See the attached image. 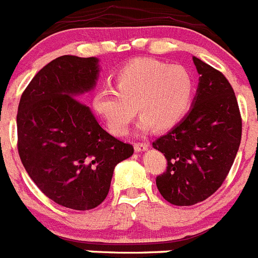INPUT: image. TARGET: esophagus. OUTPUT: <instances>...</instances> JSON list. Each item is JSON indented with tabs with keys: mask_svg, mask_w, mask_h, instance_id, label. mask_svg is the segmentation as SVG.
Instances as JSON below:
<instances>
[{
	"mask_svg": "<svg viewBox=\"0 0 258 258\" xmlns=\"http://www.w3.org/2000/svg\"><path fill=\"white\" fill-rule=\"evenodd\" d=\"M147 147H149V144H146V142H136L134 144V149H136L137 153H142V151L147 150Z\"/></svg>",
	"mask_w": 258,
	"mask_h": 258,
	"instance_id": "34e87169",
	"label": "esophagus"
}]
</instances>
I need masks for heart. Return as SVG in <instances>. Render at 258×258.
<instances>
[{"label": "heart", "instance_id": "1", "mask_svg": "<svg viewBox=\"0 0 258 258\" xmlns=\"http://www.w3.org/2000/svg\"><path fill=\"white\" fill-rule=\"evenodd\" d=\"M195 94L192 73L182 65L138 58L122 66L114 76V90L102 87L92 98V108L113 134L122 136L137 110L138 127L168 131L189 111Z\"/></svg>", "mask_w": 258, "mask_h": 258}]
</instances>
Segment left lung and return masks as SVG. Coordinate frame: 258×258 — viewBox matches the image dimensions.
<instances>
[{
  "instance_id": "left-lung-1",
  "label": "left lung",
  "mask_w": 258,
  "mask_h": 258,
  "mask_svg": "<svg viewBox=\"0 0 258 258\" xmlns=\"http://www.w3.org/2000/svg\"><path fill=\"white\" fill-rule=\"evenodd\" d=\"M193 62L200 79L190 111L153 142L167 159L166 172L156 177V186L176 206L198 204L217 192L241 141V116L230 82L197 57Z\"/></svg>"
}]
</instances>
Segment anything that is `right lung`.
I'll list each match as a JSON object with an SVG mask.
<instances>
[{
    "label": "right lung",
    "mask_w": 258,
    "mask_h": 258,
    "mask_svg": "<svg viewBox=\"0 0 258 258\" xmlns=\"http://www.w3.org/2000/svg\"><path fill=\"white\" fill-rule=\"evenodd\" d=\"M99 70L96 57H57L32 78L18 105V153L28 176L52 201L74 210L102 204L116 164L134 153L77 99L95 87Z\"/></svg>",
    "instance_id": "add662e5"
}]
</instances>
